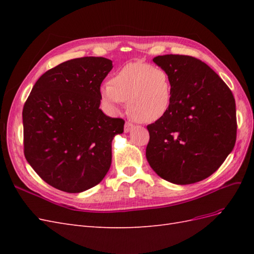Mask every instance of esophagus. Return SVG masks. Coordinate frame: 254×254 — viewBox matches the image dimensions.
Instances as JSON below:
<instances>
[{"instance_id":"1","label":"esophagus","mask_w":254,"mask_h":254,"mask_svg":"<svg viewBox=\"0 0 254 254\" xmlns=\"http://www.w3.org/2000/svg\"><path fill=\"white\" fill-rule=\"evenodd\" d=\"M134 128V125L132 124V123H130V122H126L125 123V126H124V131L125 132H129V131H131V130Z\"/></svg>"}]
</instances>
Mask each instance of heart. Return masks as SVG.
<instances>
[{"mask_svg":"<svg viewBox=\"0 0 254 254\" xmlns=\"http://www.w3.org/2000/svg\"><path fill=\"white\" fill-rule=\"evenodd\" d=\"M173 86L161 67L144 63H130L115 73L101 89L103 102L118 111L128 102L132 117L140 123H153L163 118L172 104Z\"/></svg>","mask_w":254,"mask_h":254,"instance_id":"1","label":"heart"}]
</instances>
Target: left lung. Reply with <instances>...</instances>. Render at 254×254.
I'll use <instances>...</instances> for the list:
<instances>
[{
	"label": "left lung",
	"instance_id": "1",
	"mask_svg": "<svg viewBox=\"0 0 254 254\" xmlns=\"http://www.w3.org/2000/svg\"><path fill=\"white\" fill-rule=\"evenodd\" d=\"M152 61L170 76L173 94L166 114L147 126L146 158L166 181L182 186L201 181L218 170L235 145L234 96L195 57L171 54Z\"/></svg>",
	"mask_w": 254,
	"mask_h": 254
}]
</instances>
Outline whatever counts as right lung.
I'll return each instance as SVG.
<instances>
[{"mask_svg":"<svg viewBox=\"0 0 254 254\" xmlns=\"http://www.w3.org/2000/svg\"><path fill=\"white\" fill-rule=\"evenodd\" d=\"M111 70L104 57L67 60L45 72L26 99L24 156L53 188L80 193L109 171L112 140L125 124L99 109L101 84Z\"/></svg>","mask_w":254,"mask_h":254,"instance_id":"right-lung-1","label":"right lung"}]
</instances>
